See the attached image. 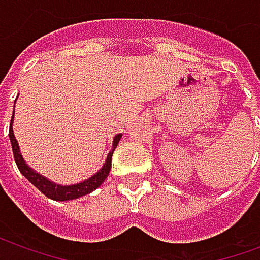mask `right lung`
Masks as SVG:
<instances>
[{
    "instance_id": "right-lung-1",
    "label": "right lung",
    "mask_w": 260,
    "mask_h": 260,
    "mask_svg": "<svg viewBox=\"0 0 260 260\" xmlns=\"http://www.w3.org/2000/svg\"><path fill=\"white\" fill-rule=\"evenodd\" d=\"M12 122H14V115L11 118V124H9V139H11V145H12V152H14V158L15 163L18 166V169L22 174L25 175L27 180L30 181L33 185L36 186L39 191L44 193V195L53 199V201H71V199H76V198H80V196L87 195L90 193L91 191H94L96 188L102 185L104 180L107 178L108 173L111 170V157H113V153L115 150V147L118 145L119 139H121V134L114 138L113 143V150L108 153L107 160H106V164L103 166V169L94 174L93 177H90L89 180L83 181L80 184H76V185H69V186H62L57 185V184H53L48 180H46L44 177H42L40 174H37L36 171H33L31 169H29V166L25 163V160L22 158V154L19 152V146H18V142L15 139L14 131H12Z\"/></svg>"
}]
</instances>
